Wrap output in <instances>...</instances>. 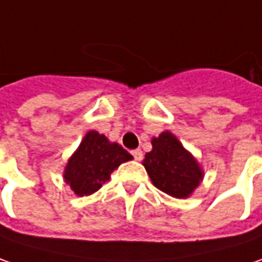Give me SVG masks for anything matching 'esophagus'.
Instances as JSON below:
<instances>
[{"label":"esophagus","instance_id":"esophagus-1","mask_svg":"<svg viewBox=\"0 0 262 262\" xmlns=\"http://www.w3.org/2000/svg\"><path fill=\"white\" fill-rule=\"evenodd\" d=\"M132 155H133V158L136 159V161H142V159H143V152H142L140 149H135V150L132 152Z\"/></svg>","mask_w":262,"mask_h":262}]
</instances>
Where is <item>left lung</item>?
Returning a JSON list of instances; mask_svg holds the SVG:
<instances>
[{"label":"left lung","mask_w":262,"mask_h":262,"mask_svg":"<svg viewBox=\"0 0 262 262\" xmlns=\"http://www.w3.org/2000/svg\"><path fill=\"white\" fill-rule=\"evenodd\" d=\"M152 150L142 161L152 184L176 199H187L203 181L204 171L174 133L162 132L152 138Z\"/></svg>","instance_id":"left-lung-1"}]
</instances>
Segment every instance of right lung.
<instances>
[{"mask_svg":"<svg viewBox=\"0 0 262 262\" xmlns=\"http://www.w3.org/2000/svg\"><path fill=\"white\" fill-rule=\"evenodd\" d=\"M130 159L133 157L119 143L97 130H88L65 165L63 181L75 195H91L110 180L114 169Z\"/></svg>","mask_w":262,"mask_h":262,"instance_id":"right-lung-1","label":"right lung"}]
</instances>
